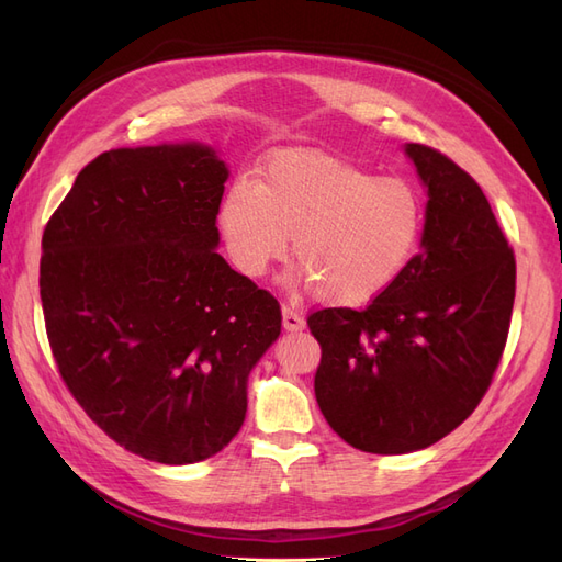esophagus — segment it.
Returning a JSON list of instances; mask_svg holds the SVG:
<instances>
[{"instance_id": "34e87169", "label": "esophagus", "mask_w": 562, "mask_h": 562, "mask_svg": "<svg viewBox=\"0 0 562 562\" xmlns=\"http://www.w3.org/2000/svg\"><path fill=\"white\" fill-rule=\"evenodd\" d=\"M281 314H283V328H285L288 333H300V330H304V316H302L295 307H291V304H283Z\"/></svg>"}]
</instances>
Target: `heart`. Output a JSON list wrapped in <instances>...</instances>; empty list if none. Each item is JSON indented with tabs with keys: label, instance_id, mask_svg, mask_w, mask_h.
Listing matches in <instances>:
<instances>
[{
	"label": "heart",
	"instance_id": "b5f03b06",
	"mask_svg": "<svg viewBox=\"0 0 562 562\" xmlns=\"http://www.w3.org/2000/svg\"><path fill=\"white\" fill-rule=\"evenodd\" d=\"M422 229L413 182L316 149L279 151L255 180H234L217 206L220 239L241 277L260 279L293 236L300 265L288 283L339 307L384 295L415 258Z\"/></svg>",
	"mask_w": 562,
	"mask_h": 562
}]
</instances>
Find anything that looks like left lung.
<instances>
[{
  "mask_svg": "<svg viewBox=\"0 0 562 562\" xmlns=\"http://www.w3.org/2000/svg\"><path fill=\"white\" fill-rule=\"evenodd\" d=\"M403 149L429 196L419 252L363 312L307 318L321 345V413L351 448L372 454L429 448L475 411L516 297L514 250L479 182L427 145Z\"/></svg>",
  "mask_w": 562,
  "mask_h": 562,
  "instance_id": "obj_1",
  "label": "left lung"
}]
</instances>
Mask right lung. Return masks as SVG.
Returning a JSON list of instances; mask_svg holds the SVG:
<instances>
[{
    "label": "right lung",
    "instance_id": "right-lung-1",
    "mask_svg": "<svg viewBox=\"0 0 562 562\" xmlns=\"http://www.w3.org/2000/svg\"><path fill=\"white\" fill-rule=\"evenodd\" d=\"M227 164L211 145L119 147L50 215L40 295L60 378L119 446L194 464L239 434L279 302L217 252Z\"/></svg>",
    "mask_w": 562,
    "mask_h": 562
}]
</instances>
